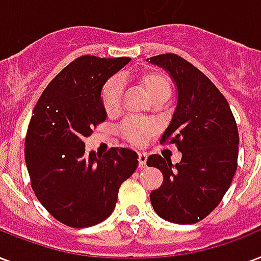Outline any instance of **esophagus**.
Wrapping results in <instances>:
<instances>
[{"instance_id":"obj_1","label":"esophagus","mask_w":261,"mask_h":261,"mask_svg":"<svg viewBox=\"0 0 261 261\" xmlns=\"http://www.w3.org/2000/svg\"><path fill=\"white\" fill-rule=\"evenodd\" d=\"M147 153L145 152H139V166L140 167H145L147 165Z\"/></svg>"}]
</instances>
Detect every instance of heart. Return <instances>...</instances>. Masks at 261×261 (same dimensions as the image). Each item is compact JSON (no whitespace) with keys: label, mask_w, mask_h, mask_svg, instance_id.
<instances>
[{"label":"heart","mask_w":261,"mask_h":261,"mask_svg":"<svg viewBox=\"0 0 261 261\" xmlns=\"http://www.w3.org/2000/svg\"><path fill=\"white\" fill-rule=\"evenodd\" d=\"M149 98L155 99L163 94H170V83L166 76L158 72H148L137 77ZM122 99V83L118 77L110 79L102 91L103 108L108 114H114L120 110ZM156 132V125L151 121H141L137 118H128L121 125V135L133 144H143Z\"/></svg>","instance_id":"obj_1"}]
</instances>
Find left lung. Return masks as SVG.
Masks as SVG:
<instances>
[{"mask_svg": "<svg viewBox=\"0 0 261 261\" xmlns=\"http://www.w3.org/2000/svg\"><path fill=\"white\" fill-rule=\"evenodd\" d=\"M147 62L162 68L177 91L171 120L161 144H177L181 162L153 153L148 166L162 171L163 184L151 192L155 213L165 221L191 225L221 203L237 170L238 129L226 98L210 79L175 54Z\"/></svg>", "mask_w": 261, "mask_h": 261, "instance_id": "obj_1", "label": "left lung"}]
</instances>
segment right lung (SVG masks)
I'll return each instance as SVG.
<instances>
[{"label":"right lung","mask_w":261,"mask_h":261,"mask_svg":"<svg viewBox=\"0 0 261 261\" xmlns=\"http://www.w3.org/2000/svg\"><path fill=\"white\" fill-rule=\"evenodd\" d=\"M129 61L83 56L50 82L34 109L24 149L31 187L48 213L70 227H90L110 217L121 184L139 165L132 149L87 153L83 141L108 118L105 83Z\"/></svg>","instance_id":"obj_1"}]
</instances>
